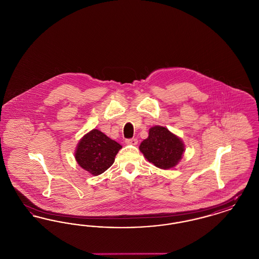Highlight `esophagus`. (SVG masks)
<instances>
[{
  "mask_svg": "<svg viewBox=\"0 0 259 259\" xmlns=\"http://www.w3.org/2000/svg\"><path fill=\"white\" fill-rule=\"evenodd\" d=\"M125 143H126L127 145H133V146H136V145L138 144V140L135 139V138H132V139H126V140H125Z\"/></svg>",
  "mask_w": 259,
  "mask_h": 259,
  "instance_id": "esophagus-1",
  "label": "esophagus"
}]
</instances>
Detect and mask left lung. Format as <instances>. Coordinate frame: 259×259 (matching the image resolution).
<instances>
[{
  "label": "left lung",
  "instance_id": "obj_1",
  "mask_svg": "<svg viewBox=\"0 0 259 259\" xmlns=\"http://www.w3.org/2000/svg\"><path fill=\"white\" fill-rule=\"evenodd\" d=\"M140 150L156 167L170 169L181 160L185 147L181 139L167 128L154 126L149 129L148 138L142 142Z\"/></svg>",
  "mask_w": 259,
  "mask_h": 259
}]
</instances>
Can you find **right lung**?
Masks as SVG:
<instances>
[{
    "label": "right lung",
    "mask_w": 259,
    "mask_h": 259,
    "mask_svg": "<svg viewBox=\"0 0 259 259\" xmlns=\"http://www.w3.org/2000/svg\"><path fill=\"white\" fill-rule=\"evenodd\" d=\"M121 146L97 129L84 136L75 151L79 166L94 176L108 170Z\"/></svg>",
    "instance_id": "1"
}]
</instances>
